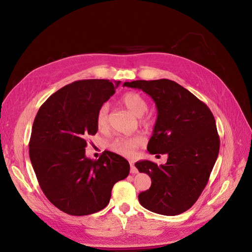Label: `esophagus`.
<instances>
[{"instance_id":"esophagus-1","label":"esophagus","mask_w":252,"mask_h":252,"mask_svg":"<svg viewBox=\"0 0 252 252\" xmlns=\"http://www.w3.org/2000/svg\"><path fill=\"white\" fill-rule=\"evenodd\" d=\"M136 172H138V169H136V167L133 164H130V173L134 174Z\"/></svg>"}]
</instances>
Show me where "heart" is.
Returning <instances> with one entry per match:
<instances>
[{
    "label": "heart",
    "instance_id": "b5f03b06",
    "mask_svg": "<svg viewBox=\"0 0 252 252\" xmlns=\"http://www.w3.org/2000/svg\"><path fill=\"white\" fill-rule=\"evenodd\" d=\"M122 103L130 110L134 116L140 117V123L144 126H150L151 118L144 114L148 109V102L141 94L135 91H128L122 95ZM109 104L104 103L100 106L95 114V125L100 131L107 130L108 128ZM145 139L143 135L135 134L132 136H123L112 140L108 144V148L119 156L125 158H133L139 148L144 146Z\"/></svg>",
    "mask_w": 252,
    "mask_h": 252
}]
</instances>
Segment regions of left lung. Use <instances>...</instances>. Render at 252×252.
I'll return each instance as SVG.
<instances>
[{"label":"left lung","instance_id":"1","mask_svg":"<svg viewBox=\"0 0 252 252\" xmlns=\"http://www.w3.org/2000/svg\"><path fill=\"white\" fill-rule=\"evenodd\" d=\"M142 89L156 102L158 119L147 150L168 155L159 165L139 161L135 167L147 173L151 186L139 194L144 208L164 216H178L197 201L219 156L220 138L208 106L174 81L125 82Z\"/></svg>","mask_w":252,"mask_h":252}]
</instances>
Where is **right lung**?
<instances>
[{"mask_svg":"<svg viewBox=\"0 0 252 252\" xmlns=\"http://www.w3.org/2000/svg\"><path fill=\"white\" fill-rule=\"evenodd\" d=\"M120 81L81 80L51 94L37 111L29 157L44 194L70 216H88L108 205L117 182L127 178V159L105 150L85 156L86 138L96 133L95 114Z\"/></svg>","mask_w":252,"mask_h":252,"instance_id":"1","label":"right lung"}]
</instances>
